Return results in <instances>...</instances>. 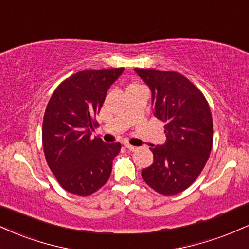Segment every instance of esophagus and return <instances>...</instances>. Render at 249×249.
I'll return each mask as SVG.
<instances>
[{
  "label": "esophagus",
  "mask_w": 249,
  "mask_h": 249,
  "mask_svg": "<svg viewBox=\"0 0 249 249\" xmlns=\"http://www.w3.org/2000/svg\"><path fill=\"white\" fill-rule=\"evenodd\" d=\"M124 146L128 149V151H136V149H137V147H134V146L130 145V143H127V142H125Z\"/></svg>",
  "instance_id": "1"
}]
</instances>
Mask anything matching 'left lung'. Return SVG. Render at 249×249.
<instances>
[{
  "instance_id": "left-lung-1",
  "label": "left lung",
  "mask_w": 249,
  "mask_h": 249,
  "mask_svg": "<svg viewBox=\"0 0 249 249\" xmlns=\"http://www.w3.org/2000/svg\"><path fill=\"white\" fill-rule=\"evenodd\" d=\"M152 94L154 116L166 123V142L153 146L154 161L142 170L157 193L187 189L204 168L212 148L213 123L204 95L176 71L134 68Z\"/></svg>"
}]
</instances>
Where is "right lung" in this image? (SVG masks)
Wrapping results in <instances>:
<instances>
[{
  "instance_id": "add662e5",
  "label": "right lung",
  "mask_w": 249,
  "mask_h": 249,
  "mask_svg": "<svg viewBox=\"0 0 249 249\" xmlns=\"http://www.w3.org/2000/svg\"><path fill=\"white\" fill-rule=\"evenodd\" d=\"M124 68L86 70L60 85L47 104L43 147L47 164L68 193L88 196L107 183L121 143L91 138L94 118Z\"/></svg>"
}]
</instances>
